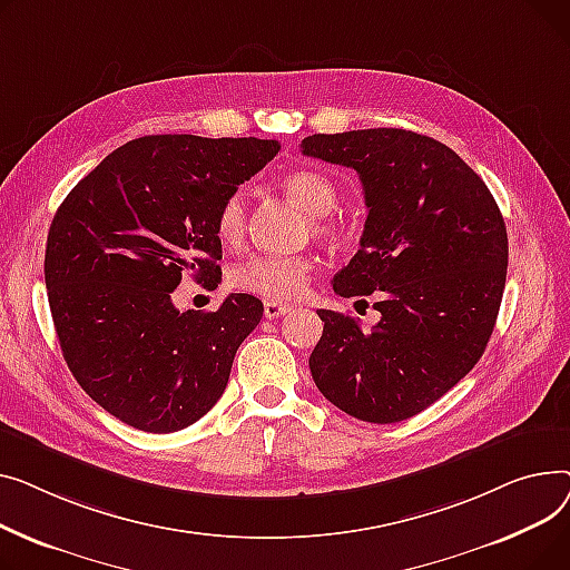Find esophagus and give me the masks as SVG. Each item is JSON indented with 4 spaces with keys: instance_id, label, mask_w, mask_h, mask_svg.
Here are the masks:
<instances>
[{
    "instance_id": "34e87169",
    "label": "esophagus",
    "mask_w": 570,
    "mask_h": 570,
    "mask_svg": "<svg viewBox=\"0 0 570 570\" xmlns=\"http://www.w3.org/2000/svg\"><path fill=\"white\" fill-rule=\"evenodd\" d=\"M292 311H294L292 304H281V301H264V317L266 320L283 317V315H287Z\"/></svg>"
}]
</instances>
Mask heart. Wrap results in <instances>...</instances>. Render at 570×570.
I'll return each instance as SVG.
<instances>
[{
    "mask_svg": "<svg viewBox=\"0 0 570 570\" xmlns=\"http://www.w3.org/2000/svg\"><path fill=\"white\" fill-rule=\"evenodd\" d=\"M283 193L292 203L306 212L311 218V227L315 237L333 239L338 227L333 225L326 214H331L338 205V190L328 177L315 170H294L281 179ZM248 225L246 197L242 190L232 193L223 199L216 214V234L218 239L234 248L244 242ZM313 264L306 257H278V255H255L242 262L232 272V283L239 289L262 296L266 301H283L296 296L306 287Z\"/></svg>",
    "mask_w": 570,
    "mask_h": 570,
    "instance_id": "obj_1",
    "label": "heart"
}]
</instances>
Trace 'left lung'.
<instances>
[{"label":"left lung","mask_w":570,"mask_h":570,"mask_svg":"<svg viewBox=\"0 0 570 570\" xmlns=\"http://www.w3.org/2000/svg\"><path fill=\"white\" fill-rule=\"evenodd\" d=\"M304 156L356 170L361 248L333 292L377 294L371 328L317 311L311 373L328 403L367 423L405 421L472 371L507 285L509 237L483 179L453 149L405 128L315 132Z\"/></svg>","instance_id":"obj_1"}]
</instances>
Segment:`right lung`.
Segmentation results:
<instances>
[{
  "instance_id": "1",
  "label": "right lung",
  "mask_w": 570,
  "mask_h": 570,
  "mask_svg": "<svg viewBox=\"0 0 570 570\" xmlns=\"http://www.w3.org/2000/svg\"><path fill=\"white\" fill-rule=\"evenodd\" d=\"M276 140L149 136L100 160L59 205L46 287L66 365L87 395L145 432H175L220 400L262 301L179 311L181 274L214 283L223 199L278 154Z\"/></svg>"
}]
</instances>
